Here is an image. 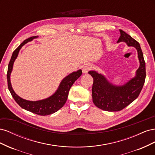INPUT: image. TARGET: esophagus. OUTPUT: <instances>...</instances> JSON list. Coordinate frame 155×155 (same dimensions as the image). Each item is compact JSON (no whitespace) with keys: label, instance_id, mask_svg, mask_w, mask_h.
Instances as JSON below:
<instances>
[{"label":"esophagus","instance_id":"obj_1","mask_svg":"<svg viewBox=\"0 0 155 155\" xmlns=\"http://www.w3.org/2000/svg\"><path fill=\"white\" fill-rule=\"evenodd\" d=\"M92 68L91 65L90 64H86L84 67L83 68V73H87L89 70H91Z\"/></svg>","mask_w":155,"mask_h":155}]
</instances>
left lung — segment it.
<instances>
[{
	"instance_id": "8db88e82",
	"label": "left lung",
	"mask_w": 155,
	"mask_h": 155,
	"mask_svg": "<svg viewBox=\"0 0 155 155\" xmlns=\"http://www.w3.org/2000/svg\"><path fill=\"white\" fill-rule=\"evenodd\" d=\"M120 37L118 42H125L128 46H134L138 51L140 67L135 78L121 87L112 85L103 75L95 71H90L93 78L92 100L100 109L114 112L124 109L138 97L145 83L146 72L143 52L138 41L124 31L120 30Z\"/></svg>"
}]
</instances>
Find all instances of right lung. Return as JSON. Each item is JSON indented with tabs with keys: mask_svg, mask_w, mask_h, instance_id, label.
I'll return each instance as SVG.
<instances>
[{
	"mask_svg": "<svg viewBox=\"0 0 155 155\" xmlns=\"http://www.w3.org/2000/svg\"><path fill=\"white\" fill-rule=\"evenodd\" d=\"M37 36H33L28 39H26L18 46V47L14 50L8 67V87L13 99L22 109L36 114L46 116L53 114L63 107L67 100L69 90L72 86L74 83L81 76V75L82 74V70H79L77 72H72L66 78H64L63 79V81L61 82L57 91L55 92L54 94L47 98V99L37 101H31L25 100L19 96H18L15 92L13 91L10 82V77L13 68V64L22 46L28 42L31 41L32 39L37 38Z\"/></svg>",
	"mask_w": 155,
	"mask_h": 155,
	"instance_id": "right-lung-1",
	"label": "right lung"
}]
</instances>
